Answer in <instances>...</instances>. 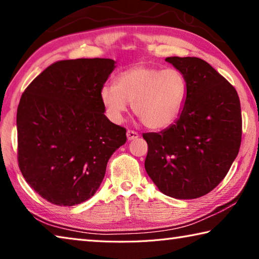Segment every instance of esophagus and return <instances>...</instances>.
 Returning <instances> with one entry per match:
<instances>
[{
  "mask_svg": "<svg viewBox=\"0 0 259 259\" xmlns=\"http://www.w3.org/2000/svg\"><path fill=\"white\" fill-rule=\"evenodd\" d=\"M138 137H139V135H138V133H136V131H134V130L126 131V138H128V140H134Z\"/></svg>",
  "mask_w": 259,
  "mask_h": 259,
  "instance_id": "esophagus-1",
  "label": "esophagus"
}]
</instances>
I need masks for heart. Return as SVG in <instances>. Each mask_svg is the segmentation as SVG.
Returning a JSON list of instances; mask_svg holds the SVG:
<instances>
[{
    "instance_id": "1",
    "label": "heart",
    "mask_w": 259,
    "mask_h": 259,
    "mask_svg": "<svg viewBox=\"0 0 259 259\" xmlns=\"http://www.w3.org/2000/svg\"><path fill=\"white\" fill-rule=\"evenodd\" d=\"M187 89L186 77L178 69L139 64L122 71L115 84H105L100 99L113 122L120 123L133 104L134 113L146 128L163 130L181 116Z\"/></svg>"
}]
</instances>
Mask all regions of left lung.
<instances>
[{"label": "left lung", "instance_id": "8db88e82", "mask_svg": "<svg viewBox=\"0 0 259 259\" xmlns=\"http://www.w3.org/2000/svg\"><path fill=\"white\" fill-rule=\"evenodd\" d=\"M187 80L179 119L160 133L144 134L145 169L163 194L196 199L212 191L238 155L242 116L238 93L216 69L196 57H168Z\"/></svg>", "mask_w": 259, "mask_h": 259}]
</instances>
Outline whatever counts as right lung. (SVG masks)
Returning <instances> with one entry per match:
<instances>
[{
	"mask_svg": "<svg viewBox=\"0 0 259 259\" xmlns=\"http://www.w3.org/2000/svg\"><path fill=\"white\" fill-rule=\"evenodd\" d=\"M115 68L106 58L60 60L26 88L17 109L18 164L43 199L71 207L90 199L126 130L105 115L100 90Z\"/></svg>",
	"mask_w": 259,
	"mask_h": 259,
	"instance_id": "right-lung-1",
	"label": "right lung"
}]
</instances>
